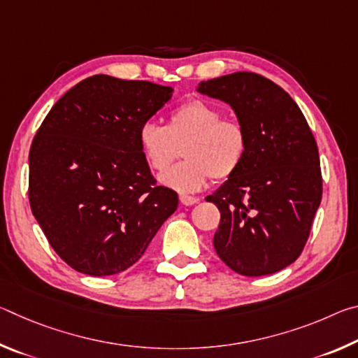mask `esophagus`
<instances>
[{
	"label": "esophagus",
	"instance_id": "esophagus-1",
	"mask_svg": "<svg viewBox=\"0 0 358 358\" xmlns=\"http://www.w3.org/2000/svg\"><path fill=\"white\" fill-rule=\"evenodd\" d=\"M180 202L186 205V207H189V205H194L199 202L197 197H192V196H180Z\"/></svg>",
	"mask_w": 358,
	"mask_h": 358
}]
</instances>
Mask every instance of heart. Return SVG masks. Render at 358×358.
<instances>
[{
  "mask_svg": "<svg viewBox=\"0 0 358 358\" xmlns=\"http://www.w3.org/2000/svg\"><path fill=\"white\" fill-rule=\"evenodd\" d=\"M145 161L162 173L184 148L185 161L159 178L171 189L199 191L208 178L226 180L237 172L246 153V131L237 120L202 99L186 101L169 115L167 124L147 121L138 129Z\"/></svg>",
  "mask_w": 358,
  "mask_h": 358,
  "instance_id": "b5f03b06",
  "label": "heart"
}]
</instances>
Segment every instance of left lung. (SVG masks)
<instances>
[{
  "mask_svg": "<svg viewBox=\"0 0 358 358\" xmlns=\"http://www.w3.org/2000/svg\"><path fill=\"white\" fill-rule=\"evenodd\" d=\"M197 92L232 107L248 137L237 172L207 197L221 211L216 254L243 276L276 273L300 256L322 199L317 143L295 101L262 76L234 72Z\"/></svg>",
  "mask_w": 358,
  "mask_h": 358,
  "instance_id": "8db88e82",
  "label": "left lung"
}]
</instances>
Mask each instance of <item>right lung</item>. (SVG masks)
<instances>
[{"label": "right lung", "mask_w": 358, "mask_h": 358, "mask_svg": "<svg viewBox=\"0 0 358 358\" xmlns=\"http://www.w3.org/2000/svg\"><path fill=\"white\" fill-rule=\"evenodd\" d=\"M173 88L88 77L58 99L29 150V205L48 243L90 276L117 275L143 256L178 207L156 186L138 129Z\"/></svg>", "instance_id": "add662e5"}]
</instances>
